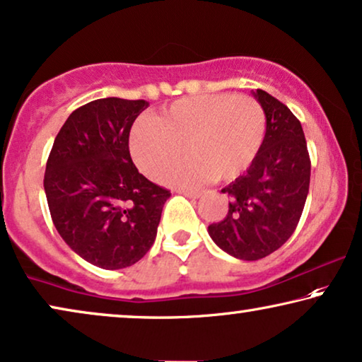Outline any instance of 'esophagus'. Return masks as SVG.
<instances>
[{
  "instance_id": "obj_1",
  "label": "esophagus",
  "mask_w": 362,
  "mask_h": 362,
  "mask_svg": "<svg viewBox=\"0 0 362 362\" xmlns=\"http://www.w3.org/2000/svg\"><path fill=\"white\" fill-rule=\"evenodd\" d=\"M180 193H183V195L190 197V198L202 197V190H192V188H183V190H180Z\"/></svg>"
}]
</instances>
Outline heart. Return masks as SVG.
Returning a JSON list of instances; mask_svg holds the SVG:
<instances>
[{"instance_id":"obj_1","label":"heart","mask_w":362,"mask_h":362,"mask_svg":"<svg viewBox=\"0 0 362 362\" xmlns=\"http://www.w3.org/2000/svg\"><path fill=\"white\" fill-rule=\"evenodd\" d=\"M266 134V113L246 95H198L175 101L156 118H141L131 131L132 159L146 175L191 151L192 156L160 172L167 185L233 180L252 164ZM186 147L183 148L182 146Z\"/></svg>"}]
</instances>
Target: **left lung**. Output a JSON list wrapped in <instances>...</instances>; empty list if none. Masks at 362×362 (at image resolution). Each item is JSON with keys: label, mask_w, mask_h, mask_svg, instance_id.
<instances>
[{"label": "left lung", "mask_w": 362, "mask_h": 362, "mask_svg": "<svg viewBox=\"0 0 362 362\" xmlns=\"http://www.w3.org/2000/svg\"><path fill=\"white\" fill-rule=\"evenodd\" d=\"M266 113V136L246 174L223 188L230 208L208 234L223 251L257 261L292 236L310 187V156L300 121L264 90L251 91Z\"/></svg>", "instance_id": "left-lung-1"}]
</instances>
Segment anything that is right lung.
<instances>
[{"mask_svg":"<svg viewBox=\"0 0 362 362\" xmlns=\"http://www.w3.org/2000/svg\"><path fill=\"white\" fill-rule=\"evenodd\" d=\"M149 103L101 98L69 116L44 175L54 226L86 262L116 271L146 256L170 192L132 164L129 131Z\"/></svg>","mask_w":362,"mask_h":362,"instance_id":"obj_1","label":"right lung"}]
</instances>
